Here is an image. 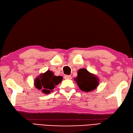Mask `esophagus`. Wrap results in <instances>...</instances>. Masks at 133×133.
<instances>
[{"label":"esophagus","instance_id":"34e87169","mask_svg":"<svg viewBox=\"0 0 133 133\" xmlns=\"http://www.w3.org/2000/svg\"><path fill=\"white\" fill-rule=\"evenodd\" d=\"M64 78L66 79H72V76L69 75H65L64 76Z\"/></svg>","mask_w":133,"mask_h":133}]
</instances>
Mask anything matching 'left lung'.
<instances>
[{
    "mask_svg": "<svg viewBox=\"0 0 133 133\" xmlns=\"http://www.w3.org/2000/svg\"><path fill=\"white\" fill-rule=\"evenodd\" d=\"M77 74V77L74 80L79 89L84 92L91 91L99 85L98 78L94 74L90 73L87 69H79Z\"/></svg>",
    "mask_w": 133,
    "mask_h": 133,
    "instance_id": "obj_1",
    "label": "left lung"
}]
</instances>
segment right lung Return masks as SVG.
<instances>
[{
    "mask_svg": "<svg viewBox=\"0 0 133 133\" xmlns=\"http://www.w3.org/2000/svg\"><path fill=\"white\" fill-rule=\"evenodd\" d=\"M63 77L56 76L53 72L47 70L46 72L41 74L34 79V86L38 90H41L42 92L48 94L56 85L61 82Z\"/></svg>",
    "mask_w": 133,
    "mask_h": 133,
    "instance_id": "obj_1",
    "label": "right lung"
}]
</instances>
